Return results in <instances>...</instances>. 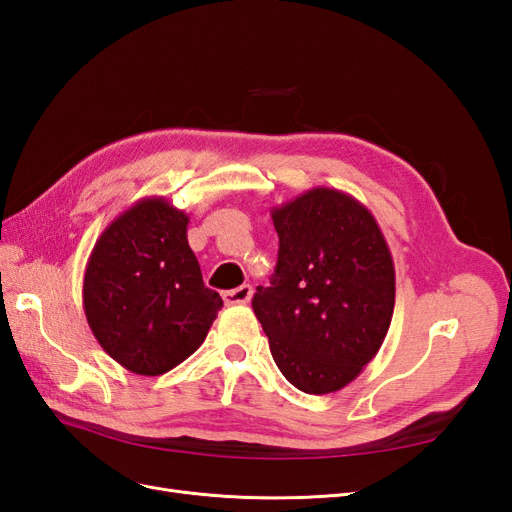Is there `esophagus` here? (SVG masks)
Instances as JSON below:
<instances>
[{
  "label": "esophagus",
  "instance_id": "obj_1",
  "mask_svg": "<svg viewBox=\"0 0 512 512\" xmlns=\"http://www.w3.org/2000/svg\"><path fill=\"white\" fill-rule=\"evenodd\" d=\"M222 299L226 305H239V303H247L252 299V286L250 284H243L239 288H232L222 292Z\"/></svg>",
  "mask_w": 512,
  "mask_h": 512
}]
</instances>
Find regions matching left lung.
<instances>
[{
	"label": "left lung",
	"mask_w": 512,
	"mask_h": 512,
	"mask_svg": "<svg viewBox=\"0 0 512 512\" xmlns=\"http://www.w3.org/2000/svg\"><path fill=\"white\" fill-rule=\"evenodd\" d=\"M280 237L271 286L254 314L275 365L309 395L344 389L380 350L395 307V267L359 200L314 188L271 211Z\"/></svg>",
	"instance_id": "8db88e82"
}]
</instances>
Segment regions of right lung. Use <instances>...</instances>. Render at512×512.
Segmentation results:
<instances>
[{
  "instance_id": "add662e5",
  "label": "right lung",
  "mask_w": 512,
  "mask_h": 512,
  "mask_svg": "<svg viewBox=\"0 0 512 512\" xmlns=\"http://www.w3.org/2000/svg\"><path fill=\"white\" fill-rule=\"evenodd\" d=\"M190 218L166 198H143L96 241L83 280L91 333L121 367L166 374L200 348L222 297L203 284Z\"/></svg>"
}]
</instances>
